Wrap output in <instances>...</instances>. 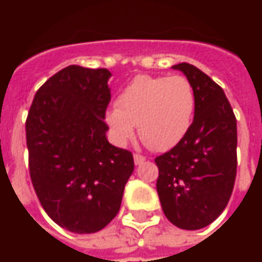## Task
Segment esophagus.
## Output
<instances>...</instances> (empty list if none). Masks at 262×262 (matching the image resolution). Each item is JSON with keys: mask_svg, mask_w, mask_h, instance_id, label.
<instances>
[{"mask_svg": "<svg viewBox=\"0 0 262 262\" xmlns=\"http://www.w3.org/2000/svg\"><path fill=\"white\" fill-rule=\"evenodd\" d=\"M144 160H146V157L144 156H141V155H134V163H136V165H141Z\"/></svg>", "mask_w": 262, "mask_h": 262, "instance_id": "1", "label": "esophagus"}]
</instances>
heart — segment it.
<instances>
[{"mask_svg": "<svg viewBox=\"0 0 262 262\" xmlns=\"http://www.w3.org/2000/svg\"><path fill=\"white\" fill-rule=\"evenodd\" d=\"M196 96L184 76H137L116 97V107L106 112V124L116 144L125 146L138 136L156 151H166L182 141L194 121Z\"/></svg>", "mask_w": 262, "mask_h": 262, "instance_id": "obj_1", "label": "heart"}]
</instances>
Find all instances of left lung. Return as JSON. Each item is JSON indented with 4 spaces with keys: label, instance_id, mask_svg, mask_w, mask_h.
Returning a JSON list of instances; mask_svg holds the SVG:
<instances>
[{
    "label": "left lung",
    "instance_id": "left-lung-1",
    "mask_svg": "<svg viewBox=\"0 0 262 262\" xmlns=\"http://www.w3.org/2000/svg\"><path fill=\"white\" fill-rule=\"evenodd\" d=\"M192 83L194 121L179 144L155 159L157 194L170 223L196 230L226 208L236 178V118L223 89L191 64L172 67Z\"/></svg>",
    "mask_w": 262,
    "mask_h": 262
}]
</instances>
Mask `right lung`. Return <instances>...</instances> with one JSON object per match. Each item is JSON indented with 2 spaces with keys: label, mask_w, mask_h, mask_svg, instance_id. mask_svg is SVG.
<instances>
[{
  "label": "right lung",
  "mask_w": 262,
  "mask_h": 262,
  "mask_svg": "<svg viewBox=\"0 0 262 262\" xmlns=\"http://www.w3.org/2000/svg\"><path fill=\"white\" fill-rule=\"evenodd\" d=\"M109 77L106 68H62L36 92L26 119L36 195L56 225L74 233L112 222L134 170L133 153L106 138Z\"/></svg>",
  "instance_id": "right-lung-1"
}]
</instances>
